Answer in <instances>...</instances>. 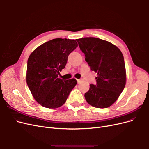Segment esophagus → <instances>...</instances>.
<instances>
[{
	"instance_id": "34e87169",
	"label": "esophagus",
	"mask_w": 149,
	"mask_h": 149,
	"mask_svg": "<svg viewBox=\"0 0 149 149\" xmlns=\"http://www.w3.org/2000/svg\"><path fill=\"white\" fill-rule=\"evenodd\" d=\"M77 81L78 83H79L81 81V79H77Z\"/></svg>"
}]
</instances>
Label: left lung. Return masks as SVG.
Masks as SVG:
<instances>
[{"label":"left lung","mask_w":149,"mask_h":149,"mask_svg":"<svg viewBox=\"0 0 149 149\" xmlns=\"http://www.w3.org/2000/svg\"><path fill=\"white\" fill-rule=\"evenodd\" d=\"M90 69L97 73L96 84H91L84 97L89 104L107 108L116 101L126 83L123 53L111 43L94 37L77 39Z\"/></svg>","instance_id":"obj_1"}]
</instances>
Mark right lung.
<instances>
[{
    "label": "right lung",
    "instance_id": "add662e5",
    "mask_svg": "<svg viewBox=\"0 0 149 149\" xmlns=\"http://www.w3.org/2000/svg\"><path fill=\"white\" fill-rule=\"evenodd\" d=\"M78 47L74 40L55 38L44 43L30 54L26 80L35 100L50 109L63 105L77 81L58 78L68 56Z\"/></svg>",
    "mask_w": 149,
    "mask_h": 149
}]
</instances>
